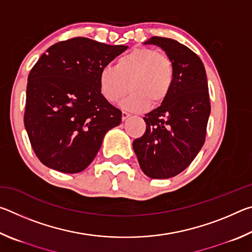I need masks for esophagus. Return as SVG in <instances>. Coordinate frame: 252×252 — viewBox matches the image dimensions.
I'll list each match as a JSON object with an SVG mask.
<instances>
[{
  "label": "esophagus",
  "mask_w": 252,
  "mask_h": 252,
  "mask_svg": "<svg viewBox=\"0 0 252 252\" xmlns=\"http://www.w3.org/2000/svg\"><path fill=\"white\" fill-rule=\"evenodd\" d=\"M131 117V114L130 113H127V112H126V111H123L122 112V120L123 121H126L127 118H130Z\"/></svg>",
  "instance_id": "esophagus-1"
}]
</instances>
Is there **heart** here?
Wrapping results in <instances>:
<instances>
[{
  "instance_id": "heart-1",
  "label": "heart",
  "mask_w": 252,
  "mask_h": 252,
  "mask_svg": "<svg viewBox=\"0 0 252 252\" xmlns=\"http://www.w3.org/2000/svg\"><path fill=\"white\" fill-rule=\"evenodd\" d=\"M173 82L171 60L147 48L123 54L116 66H105L99 76L100 92L110 103L122 99L130 88L131 94L122 102L123 108L130 111H143L149 103L153 106L162 103L171 92Z\"/></svg>"
}]
</instances>
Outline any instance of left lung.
<instances>
[{"label": "left lung", "mask_w": 252, "mask_h": 252, "mask_svg": "<svg viewBox=\"0 0 252 252\" xmlns=\"http://www.w3.org/2000/svg\"><path fill=\"white\" fill-rule=\"evenodd\" d=\"M144 44L164 51L173 63L174 82L167 99L143 118L146 132L132 146L146 176L168 179L193 161L206 140L211 111L207 74L198 55L176 40L152 36Z\"/></svg>", "instance_id": "1"}]
</instances>
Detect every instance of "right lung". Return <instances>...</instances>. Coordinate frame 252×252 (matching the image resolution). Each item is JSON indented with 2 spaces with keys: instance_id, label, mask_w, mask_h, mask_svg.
<instances>
[{
  "instance_id": "right-lung-1",
  "label": "right lung",
  "mask_w": 252,
  "mask_h": 252,
  "mask_svg": "<svg viewBox=\"0 0 252 252\" xmlns=\"http://www.w3.org/2000/svg\"><path fill=\"white\" fill-rule=\"evenodd\" d=\"M127 49L88 37L54 44L28 78L24 126L39 160L57 171H83L122 112L101 94L102 69Z\"/></svg>"
}]
</instances>
